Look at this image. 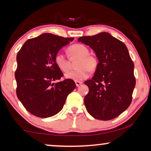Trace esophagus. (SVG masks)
Here are the masks:
<instances>
[{
    "label": "esophagus",
    "instance_id": "1",
    "mask_svg": "<svg viewBox=\"0 0 151 151\" xmlns=\"http://www.w3.org/2000/svg\"><path fill=\"white\" fill-rule=\"evenodd\" d=\"M75 83L76 84V86H80V85L82 84V82H80V81H75Z\"/></svg>",
    "mask_w": 151,
    "mask_h": 151
}]
</instances>
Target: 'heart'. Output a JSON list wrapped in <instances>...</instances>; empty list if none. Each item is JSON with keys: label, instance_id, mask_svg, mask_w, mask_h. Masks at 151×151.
<instances>
[{"label": "heart", "instance_id": "b5f03b06", "mask_svg": "<svg viewBox=\"0 0 151 151\" xmlns=\"http://www.w3.org/2000/svg\"><path fill=\"white\" fill-rule=\"evenodd\" d=\"M69 57L71 60L78 58V69L65 74V78L75 81H82L88 78L91 71H95L97 68L98 60L95 56L89 54V50L84 45L78 43L72 45L67 49ZM54 61L58 68L63 72H67L71 68L68 58L58 52L56 54Z\"/></svg>", "mask_w": 151, "mask_h": 151}]
</instances>
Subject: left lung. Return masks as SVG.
<instances>
[{
    "mask_svg": "<svg viewBox=\"0 0 151 151\" xmlns=\"http://www.w3.org/2000/svg\"><path fill=\"white\" fill-rule=\"evenodd\" d=\"M78 41L89 45L99 60L95 75L84 82L89 88L84 97L86 110L95 119H115L130 106L135 86L134 64L127 47L105 32L81 37Z\"/></svg>",
    "mask_w": 151,
    "mask_h": 151,
    "instance_id": "1",
    "label": "left lung"
}]
</instances>
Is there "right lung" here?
Wrapping results in <instances>:
<instances>
[{
    "instance_id": "right-lung-1",
    "label": "right lung",
    "mask_w": 151,
    "mask_h": 151,
    "mask_svg": "<svg viewBox=\"0 0 151 151\" xmlns=\"http://www.w3.org/2000/svg\"><path fill=\"white\" fill-rule=\"evenodd\" d=\"M74 38L43 33L24 43L17 54L16 94L28 112L39 118H47L62 110L67 95L76 85L65 79L54 58L63 46Z\"/></svg>"
}]
</instances>
